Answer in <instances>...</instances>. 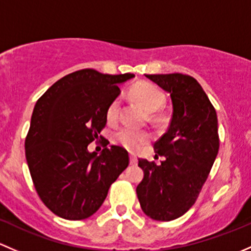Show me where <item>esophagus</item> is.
Listing matches in <instances>:
<instances>
[{
	"instance_id": "1",
	"label": "esophagus",
	"mask_w": 251,
	"mask_h": 251,
	"mask_svg": "<svg viewBox=\"0 0 251 251\" xmlns=\"http://www.w3.org/2000/svg\"><path fill=\"white\" fill-rule=\"evenodd\" d=\"M136 163H138V158H136L135 154L130 153V164L131 165H136Z\"/></svg>"
}]
</instances>
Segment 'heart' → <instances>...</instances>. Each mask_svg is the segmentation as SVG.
Returning a JSON list of instances; mask_svg holds the SVG:
<instances>
[{"mask_svg": "<svg viewBox=\"0 0 251 251\" xmlns=\"http://www.w3.org/2000/svg\"><path fill=\"white\" fill-rule=\"evenodd\" d=\"M130 95L147 112L151 113L150 117L154 123L163 125L167 118L163 113H159L158 110L164 105L165 95L158 87L149 83V82H139L130 88ZM118 110H120V99L116 98L108 104L106 108V120L108 123H115L117 121ZM150 138L151 135L149 131L128 128V126L121 128L113 135L115 143L122 145L123 147L130 150V151L138 150L139 147L146 144Z\"/></svg>", "mask_w": 251, "mask_h": 251, "instance_id": "b5f03b06", "label": "heart"}]
</instances>
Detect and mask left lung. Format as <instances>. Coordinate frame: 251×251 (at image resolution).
<instances>
[{
	"label": "left lung",
	"instance_id": "left-lung-1",
	"mask_svg": "<svg viewBox=\"0 0 251 251\" xmlns=\"http://www.w3.org/2000/svg\"><path fill=\"white\" fill-rule=\"evenodd\" d=\"M170 94L173 116L153 145L161 165L139 159L143 181L136 187L141 209L157 221L183 215L195 204L218 156V116L201 84L182 74L146 75Z\"/></svg>",
	"mask_w": 251,
	"mask_h": 251
}]
</instances>
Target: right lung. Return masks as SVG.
I'll return each mask as SVG.
<instances>
[{"mask_svg": "<svg viewBox=\"0 0 251 251\" xmlns=\"http://www.w3.org/2000/svg\"><path fill=\"white\" fill-rule=\"evenodd\" d=\"M134 76L78 70L56 81L36 102L25 156L38 197L55 215L72 221L92 216L128 167L126 150L107 149L110 143L100 131L108 104L121 92L118 84ZM99 138L105 150L97 156L87 145Z\"/></svg>", "mask_w": 251, "mask_h": 251, "instance_id": "1", "label": "right lung"}]
</instances>
